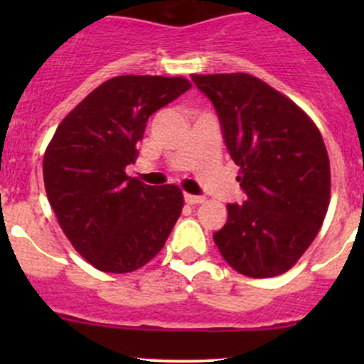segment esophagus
I'll use <instances>...</instances> for the list:
<instances>
[{"instance_id":"obj_1","label":"esophagus","mask_w":364,"mask_h":364,"mask_svg":"<svg viewBox=\"0 0 364 364\" xmlns=\"http://www.w3.org/2000/svg\"><path fill=\"white\" fill-rule=\"evenodd\" d=\"M185 203L190 205H196V204H203L204 203V197L200 196H192V193H185Z\"/></svg>"}]
</instances>
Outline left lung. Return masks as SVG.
<instances>
[{"instance_id":"left-lung-1","label":"left lung","mask_w":364,"mask_h":364,"mask_svg":"<svg viewBox=\"0 0 364 364\" xmlns=\"http://www.w3.org/2000/svg\"><path fill=\"white\" fill-rule=\"evenodd\" d=\"M192 80L218 114L247 193L243 204H227L213 240L237 273L278 277L306 252L328 211L331 172L321 132L294 102L248 73Z\"/></svg>"}]
</instances>
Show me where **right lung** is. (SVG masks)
Instances as JSON below:
<instances>
[{"instance_id":"add662e5","label":"right lung","mask_w":364,"mask_h":364,"mask_svg":"<svg viewBox=\"0 0 364 364\" xmlns=\"http://www.w3.org/2000/svg\"><path fill=\"white\" fill-rule=\"evenodd\" d=\"M183 77L121 75L91 91L58 127L43 183L61 229L105 273H130L164 248L183 209L178 186L128 178L149 116L188 91Z\"/></svg>"}]
</instances>
